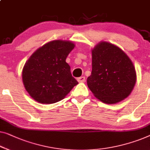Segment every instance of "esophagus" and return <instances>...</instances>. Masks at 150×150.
<instances>
[{"label":"esophagus","instance_id":"obj_1","mask_svg":"<svg viewBox=\"0 0 150 150\" xmlns=\"http://www.w3.org/2000/svg\"><path fill=\"white\" fill-rule=\"evenodd\" d=\"M77 81L79 82H85V77H84V76H81V77L78 78Z\"/></svg>","mask_w":150,"mask_h":150}]
</instances>
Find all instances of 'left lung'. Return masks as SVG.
Wrapping results in <instances>:
<instances>
[{"label": "left lung", "instance_id": "8db88e82", "mask_svg": "<svg viewBox=\"0 0 150 150\" xmlns=\"http://www.w3.org/2000/svg\"><path fill=\"white\" fill-rule=\"evenodd\" d=\"M131 59L118 47L101 41L92 49V71L87 85L103 103L114 104L127 98L136 83Z\"/></svg>", "mask_w": 150, "mask_h": 150}]
</instances>
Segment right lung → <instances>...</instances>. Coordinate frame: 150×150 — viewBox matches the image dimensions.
Segmentation results:
<instances>
[{"mask_svg": "<svg viewBox=\"0 0 150 150\" xmlns=\"http://www.w3.org/2000/svg\"><path fill=\"white\" fill-rule=\"evenodd\" d=\"M74 47L71 41L52 40L30 56L23 66L22 81L32 99L40 103H56L79 84L66 62Z\"/></svg>", "mask_w": 150, "mask_h": 150, "instance_id": "obj_1", "label": "right lung"}]
</instances>
